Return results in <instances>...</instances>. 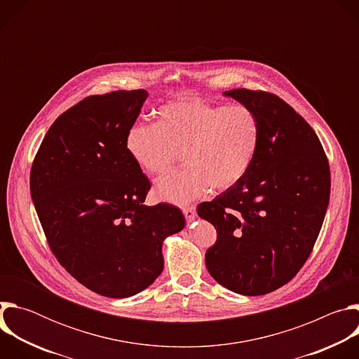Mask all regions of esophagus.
I'll list each match as a JSON object with an SVG mask.
<instances>
[{
	"label": "esophagus",
	"instance_id": "34e87169",
	"mask_svg": "<svg viewBox=\"0 0 359 359\" xmlns=\"http://www.w3.org/2000/svg\"><path fill=\"white\" fill-rule=\"evenodd\" d=\"M183 215L186 217L187 222H191L196 219V209L193 206H189V208H184L183 209Z\"/></svg>",
	"mask_w": 359,
	"mask_h": 359
}]
</instances>
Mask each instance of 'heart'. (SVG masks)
<instances>
[{
	"label": "heart",
	"mask_w": 359,
	"mask_h": 359,
	"mask_svg": "<svg viewBox=\"0 0 359 359\" xmlns=\"http://www.w3.org/2000/svg\"><path fill=\"white\" fill-rule=\"evenodd\" d=\"M260 136L252 109L189 97L161 107L156 123L133 125L126 133V149L150 176L168 172L182 153L186 168L162 177L155 193L161 200L186 204L210 187L222 191L237 184L255 158Z\"/></svg>",
	"instance_id": "obj_1"
}]
</instances>
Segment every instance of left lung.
<instances>
[{"instance_id": "8db88e82", "label": "left lung", "mask_w": 359, "mask_h": 359, "mask_svg": "<svg viewBox=\"0 0 359 359\" xmlns=\"http://www.w3.org/2000/svg\"><path fill=\"white\" fill-rule=\"evenodd\" d=\"M223 95L260 121V144L245 176L197 215L217 230L206 267L223 287L243 295L287 284L310 257L331 189L330 165L313 130L278 96L250 89Z\"/></svg>"}]
</instances>
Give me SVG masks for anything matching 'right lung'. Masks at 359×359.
<instances>
[{
  "mask_svg": "<svg viewBox=\"0 0 359 359\" xmlns=\"http://www.w3.org/2000/svg\"><path fill=\"white\" fill-rule=\"evenodd\" d=\"M147 96L137 89L85 97L49 128L31 168V197L57 260L111 298L155 281L163 240L184 227L172 204L144 206L150 182L126 149Z\"/></svg>",
  "mask_w": 359,
  "mask_h": 359,
  "instance_id": "obj_1",
  "label": "right lung"
}]
</instances>
